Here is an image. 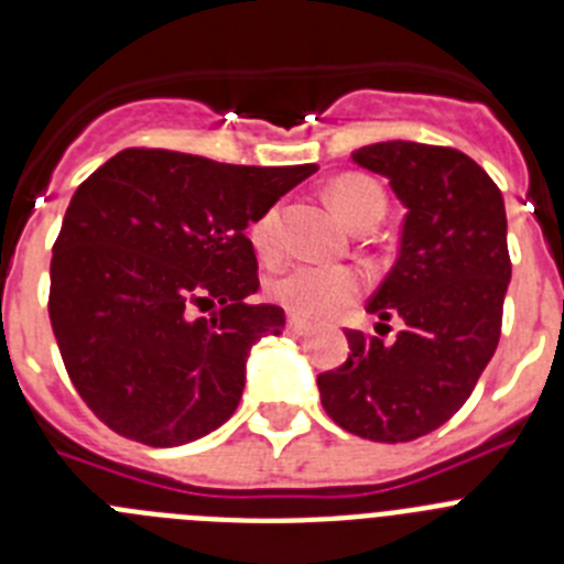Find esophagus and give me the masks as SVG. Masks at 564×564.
<instances>
[{
    "instance_id": "obj_1",
    "label": "esophagus",
    "mask_w": 564,
    "mask_h": 564,
    "mask_svg": "<svg viewBox=\"0 0 564 564\" xmlns=\"http://www.w3.org/2000/svg\"><path fill=\"white\" fill-rule=\"evenodd\" d=\"M288 330L296 333V336H305V333H311V322L299 316H288Z\"/></svg>"
}]
</instances>
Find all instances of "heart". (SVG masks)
Instances as JSON below:
<instances>
[{"label": "heart", "mask_w": 564, "mask_h": 564, "mask_svg": "<svg viewBox=\"0 0 564 564\" xmlns=\"http://www.w3.org/2000/svg\"><path fill=\"white\" fill-rule=\"evenodd\" d=\"M327 203L344 226H358L361 220L378 217L381 220L383 192L376 181L364 174H341L327 186ZM276 223L279 212L271 208L251 226V246L259 257L276 253ZM361 273L341 265H311L296 262L288 265L268 282V293L276 305L293 316L327 318L344 311L361 293Z\"/></svg>", "instance_id": "1"}]
</instances>
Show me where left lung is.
Returning <instances> with one entry per match:
<instances>
[{
	"label": "left lung",
	"instance_id": "1",
	"mask_svg": "<svg viewBox=\"0 0 564 564\" xmlns=\"http://www.w3.org/2000/svg\"><path fill=\"white\" fill-rule=\"evenodd\" d=\"M406 208L401 251L367 311L401 318L395 344L347 330L350 356L316 378L327 415L358 437L406 443L460 410L500 341L511 282L506 203L468 154L387 141L352 152Z\"/></svg>",
	"mask_w": 564,
	"mask_h": 564
}]
</instances>
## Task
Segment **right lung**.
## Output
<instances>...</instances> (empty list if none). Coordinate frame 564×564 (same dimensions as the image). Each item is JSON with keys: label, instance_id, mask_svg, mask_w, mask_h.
<instances>
[{"label": "right lung", "instance_id": "1", "mask_svg": "<svg viewBox=\"0 0 564 564\" xmlns=\"http://www.w3.org/2000/svg\"><path fill=\"white\" fill-rule=\"evenodd\" d=\"M313 172L123 149L76 188L47 307L69 381L98 421L147 446H181L234 415L248 352L285 327L282 307L248 302L259 276L246 228Z\"/></svg>", "mask_w": 564, "mask_h": 564}]
</instances>
